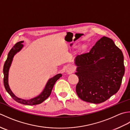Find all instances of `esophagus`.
<instances>
[{"label":"esophagus","instance_id":"1","mask_svg":"<svg viewBox=\"0 0 130 130\" xmlns=\"http://www.w3.org/2000/svg\"><path fill=\"white\" fill-rule=\"evenodd\" d=\"M66 71H67V72L69 74H71L72 73H73L74 71V69L71 67H69L67 68V69H66Z\"/></svg>","mask_w":130,"mask_h":130}]
</instances>
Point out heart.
I'll use <instances>...</instances> for the list:
<instances>
[{"mask_svg": "<svg viewBox=\"0 0 130 130\" xmlns=\"http://www.w3.org/2000/svg\"><path fill=\"white\" fill-rule=\"evenodd\" d=\"M82 48H83V49L85 48H86V46H85V45H83V46H82Z\"/></svg>", "mask_w": 130, "mask_h": 130, "instance_id": "obj_1", "label": "heart"}]
</instances>
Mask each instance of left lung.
<instances>
[{
	"label": "left lung",
	"mask_w": 130,
	"mask_h": 130,
	"mask_svg": "<svg viewBox=\"0 0 130 130\" xmlns=\"http://www.w3.org/2000/svg\"><path fill=\"white\" fill-rule=\"evenodd\" d=\"M75 64L76 92L83 101L101 103L120 89L125 74L123 55L111 38H101L89 52L76 56Z\"/></svg>",
	"instance_id": "left-lung-1"
}]
</instances>
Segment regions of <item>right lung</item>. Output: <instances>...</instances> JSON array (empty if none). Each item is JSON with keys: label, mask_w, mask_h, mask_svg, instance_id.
<instances>
[{"label": "right lung", "mask_w": 130, "mask_h": 130, "mask_svg": "<svg viewBox=\"0 0 130 130\" xmlns=\"http://www.w3.org/2000/svg\"><path fill=\"white\" fill-rule=\"evenodd\" d=\"M22 43H23V41H20V42H18L15 43L13 47L11 48L10 51L9 52V53H8V57L4 63L3 68L4 85L7 92L13 98L14 100H15L16 102L23 104L28 105V106L36 105L42 103V102L46 100V99L50 95L52 89L54 87V85L55 83V82H56L60 77L62 76V75L61 74H57V75H55L52 78H51L50 79L48 82H47V83L45 89L43 90L42 93H41L40 95L37 96V97L29 99V100H24V99L17 97V96H15V95L12 93V91H11L9 87V85H8V71H9V69L10 67L11 63H12L13 58L14 56V55L17 52L20 51L21 48H22V47L23 46Z\"/></svg>", "instance_id": "1"}]
</instances>
